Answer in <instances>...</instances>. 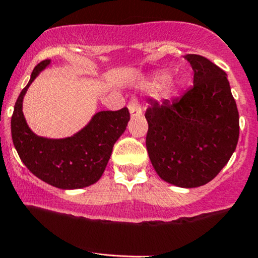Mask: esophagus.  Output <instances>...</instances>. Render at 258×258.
Instances as JSON below:
<instances>
[{
	"mask_svg": "<svg viewBox=\"0 0 258 258\" xmlns=\"http://www.w3.org/2000/svg\"><path fill=\"white\" fill-rule=\"evenodd\" d=\"M128 110H130V115H131V117H137V116L142 115V109H141L140 104L137 103L136 100H131L128 103Z\"/></svg>",
	"mask_w": 258,
	"mask_h": 258,
	"instance_id": "esophagus-1",
	"label": "esophagus"
}]
</instances>
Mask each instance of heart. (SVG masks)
Segmentation results:
<instances>
[{"mask_svg": "<svg viewBox=\"0 0 258 258\" xmlns=\"http://www.w3.org/2000/svg\"><path fill=\"white\" fill-rule=\"evenodd\" d=\"M169 78H170V76L168 73H158V75H154L149 79L147 86L151 88V89H160V88H163L168 83V84L166 85V95L168 97H172V95L177 94L180 92V89L183 87L185 82L182 79H170L168 82Z\"/></svg>", "mask_w": 258, "mask_h": 258, "instance_id": "1", "label": "heart"}]
</instances>
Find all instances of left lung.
<instances>
[{
    "instance_id": "8db88e82",
    "label": "left lung",
    "mask_w": 258,
    "mask_h": 258,
    "mask_svg": "<svg viewBox=\"0 0 258 258\" xmlns=\"http://www.w3.org/2000/svg\"><path fill=\"white\" fill-rule=\"evenodd\" d=\"M185 60L194 87L172 101L149 100L146 146L161 180L194 188L213 180L233 155L239 112L224 71L200 55Z\"/></svg>"
}]
</instances>
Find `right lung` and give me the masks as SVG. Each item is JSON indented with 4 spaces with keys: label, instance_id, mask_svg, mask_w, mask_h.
Returning <instances> with one entry per match:
<instances>
[{
    "label": "right lung",
    "instance_id": "right-lung-1",
    "mask_svg": "<svg viewBox=\"0 0 258 258\" xmlns=\"http://www.w3.org/2000/svg\"><path fill=\"white\" fill-rule=\"evenodd\" d=\"M50 62L45 60L35 66L17 99L11 120L14 148L30 172L44 182L62 189L88 187L105 170L114 144L130 121L128 109L99 111L71 137L47 138L34 134L24 117L23 99L34 79Z\"/></svg>",
    "mask_w": 258,
    "mask_h": 258
}]
</instances>
